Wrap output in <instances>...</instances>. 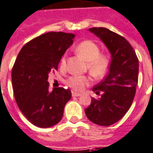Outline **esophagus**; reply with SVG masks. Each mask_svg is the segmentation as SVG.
<instances>
[{
	"label": "esophagus",
	"instance_id": "esophagus-1",
	"mask_svg": "<svg viewBox=\"0 0 153 153\" xmlns=\"http://www.w3.org/2000/svg\"><path fill=\"white\" fill-rule=\"evenodd\" d=\"M80 94L79 93H76V92H72V96L73 97H79V96H80Z\"/></svg>",
	"mask_w": 153,
	"mask_h": 153
}]
</instances>
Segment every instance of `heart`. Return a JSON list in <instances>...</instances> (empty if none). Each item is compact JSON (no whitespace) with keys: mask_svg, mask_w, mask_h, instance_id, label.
Returning a JSON list of instances; mask_svg holds the SVG:
<instances>
[{"mask_svg":"<svg viewBox=\"0 0 153 153\" xmlns=\"http://www.w3.org/2000/svg\"><path fill=\"white\" fill-rule=\"evenodd\" d=\"M75 52L84 61L88 63L89 73L96 79H100L106 74L108 67V58L106 54H100L99 45L91 40H84L75 47ZM66 65V59L64 56L60 61V66L64 69ZM91 83L90 78L84 75H74L67 80L68 86L73 90L80 92Z\"/></svg>","mask_w":153,"mask_h":153,"instance_id":"heart-1","label":"heart"}]
</instances>
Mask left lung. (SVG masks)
I'll return each mask as SVG.
<instances>
[{
	"mask_svg": "<svg viewBox=\"0 0 153 153\" xmlns=\"http://www.w3.org/2000/svg\"><path fill=\"white\" fill-rule=\"evenodd\" d=\"M88 30L105 45L111 61L107 76L93 88L101 97L92 98L85 114L95 124L110 126L119 121L132 105L138 80V59L124 37L103 27Z\"/></svg>",
	"mask_w": 153,
	"mask_h": 153,
	"instance_id": "8db88e82",
	"label": "left lung"
}]
</instances>
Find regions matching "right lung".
<instances>
[{"mask_svg": "<svg viewBox=\"0 0 153 153\" xmlns=\"http://www.w3.org/2000/svg\"><path fill=\"white\" fill-rule=\"evenodd\" d=\"M75 36L49 32L25 44L17 55L11 80L14 95L21 113L39 128H51L61 120L71 91L64 88L49 90L48 77L54 69Z\"/></svg>", "mask_w": 153, "mask_h": 153, "instance_id": "obj_1", "label": "right lung"}]
</instances>
